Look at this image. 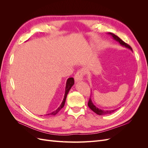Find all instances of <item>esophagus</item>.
<instances>
[{"label": "esophagus", "instance_id": "34e87169", "mask_svg": "<svg viewBox=\"0 0 148 148\" xmlns=\"http://www.w3.org/2000/svg\"><path fill=\"white\" fill-rule=\"evenodd\" d=\"M83 76H84V71L83 69H81L78 70L77 73L75 74L74 78H75V81L76 82H80L82 81L83 79Z\"/></svg>", "mask_w": 148, "mask_h": 148}]
</instances>
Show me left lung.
<instances>
[{"instance_id": "left-lung-1", "label": "left lung", "mask_w": 148, "mask_h": 148, "mask_svg": "<svg viewBox=\"0 0 148 148\" xmlns=\"http://www.w3.org/2000/svg\"><path fill=\"white\" fill-rule=\"evenodd\" d=\"M109 34H110V35L112 36V38L115 40V41H117V42H119L120 44V45H122V46H124V47H127V48H128V49H130V50L132 51V48L131 47V46H129L128 44L125 43L124 41H123L122 39H121L119 37L117 36H116L115 34H113V33H109ZM91 95H92V94H91ZM91 98V96H90V97H89V101H88V105L89 108H90V109L94 112H95V113H96V114H97V115H102L110 114H112V113L114 112H115L116 110H117V109H114V110H101V109H99V108H97V107H96L95 105H94L93 102H92V101Z\"/></svg>"}]
</instances>
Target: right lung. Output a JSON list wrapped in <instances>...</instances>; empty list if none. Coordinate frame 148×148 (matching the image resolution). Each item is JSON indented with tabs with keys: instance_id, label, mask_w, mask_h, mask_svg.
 <instances>
[{
	"instance_id": "right-lung-1",
	"label": "right lung",
	"mask_w": 148,
	"mask_h": 148,
	"mask_svg": "<svg viewBox=\"0 0 148 148\" xmlns=\"http://www.w3.org/2000/svg\"><path fill=\"white\" fill-rule=\"evenodd\" d=\"M75 82H74V79L73 78H69L68 79H67L66 83V87H65V95H64V99L63 101H62L61 105L59 107V108H58L56 110L50 113V114H47V115H56L63 108L64 105H65V100H66V98L67 96V95H68V93L70 91V89H71V88L73 86V85L74 84Z\"/></svg>"
}]
</instances>
